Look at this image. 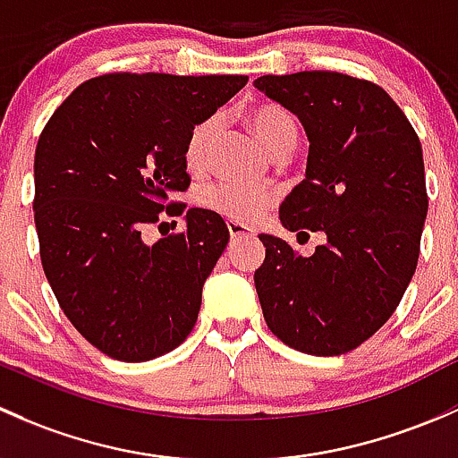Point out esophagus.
I'll list each match as a JSON object with an SVG mask.
<instances>
[{"instance_id": "34e87169", "label": "esophagus", "mask_w": 458, "mask_h": 458, "mask_svg": "<svg viewBox=\"0 0 458 458\" xmlns=\"http://www.w3.org/2000/svg\"><path fill=\"white\" fill-rule=\"evenodd\" d=\"M227 229H229V235L233 240H242V238H249V235H253L251 227H247V225H242V223H235V220H229Z\"/></svg>"}]
</instances>
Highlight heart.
<instances>
[{
  "mask_svg": "<svg viewBox=\"0 0 458 458\" xmlns=\"http://www.w3.org/2000/svg\"><path fill=\"white\" fill-rule=\"evenodd\" d=\"M247 121L271 157L289 152L298 140V125H295L293 116L280 106H273V103L253 106L247 112ZM216 127H218V121L214 116H207V119L198 121L187 134L182 157L191 172H202L209 163ZM196 202L202 209L214 211L223 218L249 223L271 209L273 194L260 187L240 185V182H211V185L198 190Z\"/></svg>",
  "mask_w": 458,
  "mask_h": 458,
  "instance_id": "b5f03b06",
  "label": "heart"
}]
</instances>
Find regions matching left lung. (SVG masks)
Returning a JSON list of instances; mask_svg holds the SVG:
<instances>
[{
    "instance_id": "1",
    "label": "left lung",
    "mask_w": 458,
    "mask_h": 458,
    "mask_svg": "<svg viewBox=\"0 0 458 458\" xmlns=\"http://www.w3.org/2000/svg\"><path fill=\"white\" fill-rule=\"evenodd\" d=\"M253 86L293 112L310 143L282 225L327 235L309 258L260 235L267 256L253 280L264 322L306 355H344L388 322L417 268L428 214L421 143L388 92L364 79L310 70Z\"/></svg>"
}]
</instances>
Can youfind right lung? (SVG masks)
<instances>
[{
    "instance_id": "1",
    "label": "right lung",
    "mask_w": 458,
    "mask_h": 458,
    "mask_svg": "<svg viewBox=\"0 0 458 458\" xmlns=\"http://www.w3.org/2000/svg\"><path fill=\"white\" fill-rule=\"evenodd\" d=\"M247 81L101 74L74 89L41 131L32 209L44 273L65 318L112 360H157L194 328L227 225L191 207L181 233L154 244L143 233L163 211H185L172 196L191 182L187 134Z\"/></svg>"
}]
</instances>
